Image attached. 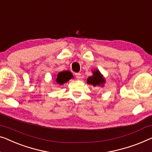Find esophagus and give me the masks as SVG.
I'll return each mask as SVG.
<instances>
[{
	"instance_id": "obj_1",
	"label": "esophagus",
	"mask_w": 152,
	"mask_h": 152,
	"mask_svg": "<svg viewBox=\"0 0 152 152\" xmlns=\"http://www.w3.org/2000/svg\"><path fill=\"white\" fill-rule=\"evenodd\" d=\"M81 73H80V72H78V73H75V77L77 79V80H80L81 79Z\"/></svg>"
}]
</instances>
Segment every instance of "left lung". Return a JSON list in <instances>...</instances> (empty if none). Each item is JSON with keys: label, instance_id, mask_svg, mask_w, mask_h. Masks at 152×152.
<instances>
[{"label": "left lung", "instance_id": "8db88e82", "mask_svg": "<svg viewBox=\"0 0 152 152\" xmlns=\"http://www.w3.org/2000/svg\"><path fill=\"white\" fill-rule=\"evenodd\" d=\"M105 79L101 74L99 70H95L92 71V75L89 77L87 80V83L88 84H91L93 86H103V83H105Z\"/></svg>", "mask_w": 152, "mask_h": 152}]
</instances>
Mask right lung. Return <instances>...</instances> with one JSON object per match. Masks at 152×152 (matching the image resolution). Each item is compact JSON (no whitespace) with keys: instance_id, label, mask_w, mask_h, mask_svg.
<instances>
[{"instance_id":"add662e5","label":"right lung","mask_w":152,"mask_h":152,"mask_svg":"<svg viewBox=\"0 0 152 152\" xmlns=\"http://www.w3.org/2000/svg\"><path fill=\"white\" fill-rule=\"evenodd\" d=\"M72 77V74L70 71H62L59 72L56 76V81L60 85H62L67 82Z\"/></svg>"}]
</instances>
